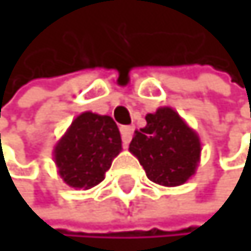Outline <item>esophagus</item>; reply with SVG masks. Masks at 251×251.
Instances as JSON below:
<instances>
[{"label":"esophagus","instance_id":"34e87169","mask_svg":"<svg viewBox=\"0 0 251 251\" xmlns=\"http://www.w3.org/2000/svg\"><path fill=\"white\" fill-rule=\"evenodd\" d=\"M132 135H133V127L132 126H123V127H121V136H123L124 146H127L128 143H130Z\"/></svg>","mask_w":251,"mask_h":251}]
</instances>
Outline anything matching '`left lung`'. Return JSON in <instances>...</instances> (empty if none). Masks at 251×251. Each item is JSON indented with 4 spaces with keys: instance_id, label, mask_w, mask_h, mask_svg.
Returning <instances> with one entry per match:
<instances>
[{
    "instance_id": "8db88e82",
    "label": "left lung",
    "mask_w": 251,
    "mask_h": 251,
    "mask_svg": "<svg viewBox=\"0 0 251 251\" xmlns=\"http://www.w3.org/2000/svg\"><path fill=\"white\" fill-rule=\"evenodd\" d=\"M128 149L155 184L175 187L189 179L200 160V140L175 110L163 106L146 116Z\"/></svg>"
}]
</instances>
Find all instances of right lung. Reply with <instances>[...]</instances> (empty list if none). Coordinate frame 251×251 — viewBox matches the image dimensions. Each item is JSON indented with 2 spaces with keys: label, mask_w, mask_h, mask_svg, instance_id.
I'll list each match as a JSON object with an SVG mask.
<instances>
[{
  "label": "right lung",
  "mask_w": 251,
  "mask_h": 251,
  "mask_svg": "<svg viewBox=\"0 0 251 251\" xmlns=\"http://www.w3.org/2000/svg\"><path fill=\"white\" fill-rule=\"evenodd\" d=\"M121 151V133L110 116L81 113L54 148L59 176L75 189L100 184Z\"/></svg>",
  "instance_id": "add662e5"
}]
</instances>
